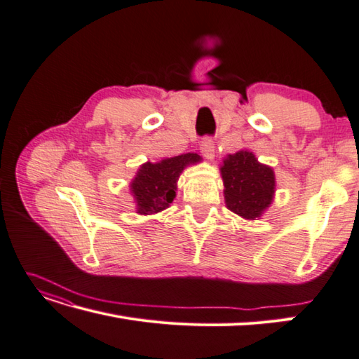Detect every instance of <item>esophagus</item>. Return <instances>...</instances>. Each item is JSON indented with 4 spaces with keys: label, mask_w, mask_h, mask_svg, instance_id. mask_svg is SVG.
I'll return each instance as SVG.
<instances>
[{
    "label": "esophagus",
    "mask_w": 359,
    "mask_h": 359,
    "mask_svg": "<svg viewBox=\"0 0 359 359\" xmlns=\"http://www.w3.org/2000/svg\"><path fill=\"white\" fill-rule=\"evenodd\" d=\"M200 150H201V154H203L206 159H209V161L214 159V156H215V144H214L212 140H210V137H205V140L201 141Z\"/></svg>",
    "instance_id": "esophagus-1"
}]
</instances>
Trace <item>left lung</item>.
I'll list each match as a JSON object with an SVG mask.
<instances>
[{"mask_svg":"<svg viewBox=\"0 0 359 359\" xmlns=\"http://www.w3.org/2000/svg\"><path fill=\"white\" fill-rule=\"evenodd\" d=\"M224 201L227 209L244 219H259L274 198L276 176L271 167L261 163L253 151L227 154L222 167Z\"/></svg>","mask_w":359,"mask_h":359,"instance_id":"1","label":"left lung"}]
</instances>
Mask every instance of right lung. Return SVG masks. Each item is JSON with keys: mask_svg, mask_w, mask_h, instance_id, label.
Listing matches in <instances>:
<instances>
[{"mask_svg": "<svg viewBox=\"0 0 359 359\" xmlns=\"http://www.w3.org/2000/svg\"><path fill=\"white\" fill-rule=\"evenodd\" d=\"M201 162L197 153H185L159 162H145L130 182L136 214L153 215L167 209L176 198L177 180L189 165Z\"/></svg>", "mask_w": 359, "mask_h": 359, "instance_id": "obj_1", "label": "right lung"}]
</instances>
